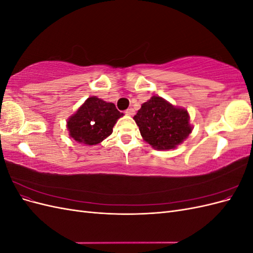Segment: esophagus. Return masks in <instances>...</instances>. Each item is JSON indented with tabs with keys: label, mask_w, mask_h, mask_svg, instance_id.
I'll use <instances>...</instances> for the list:
<instances>
[{
	"label": "esophagus",
	"mask_w": 253,
	"mask_h": 253,
	"mask_svg": "<svg viewBox=\"0 0 253 253\" xmlns=\"http://www.w3.org/2000/svg\"><path fill=\"white\" fill-rule=\"evenodd\" d=\"M126 114L128 115V116H133V115L135 114V111H134V109H132V108H128V109L126 111Z\"/></svg>",
	"instance_id": "1"
}]
</instances>
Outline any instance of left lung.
<instances>
[{
  "instance_id": "1",
  "label": "left lung",
  "mask_w": 253,
  "mask_h": 253,
  "mask_svg": "<svg viewBox=\"0 0 253 253\" xmlns=\"http://www.w3.org/2000/svg\"><path fill=\"white\" fill-rule=\"evenodd\" d=\"M142 138L153 148L169 150L185 140L192 131L186 110L153 96L134 116Z\"/></svg>"
}]
</instances>
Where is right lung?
I'll return each mask as SVG.
<instances>
[{"mask_svg":"<svg viewBox=\"0 0 253 253\" xmlns=\"http://www.w3.org/2000/svg\"><path fill=\"white\" fill-rule=\"evenodd\" d=\"M124 116L114 103L97 97L87 98L81 108L67 121L72 138L79 143L93 145L101 142L113 133L117 120Z\"/></svg>","mask_w":253,"mask_h":253,"instance_id":"obj_1","label":"right lung"}]
</instances>
